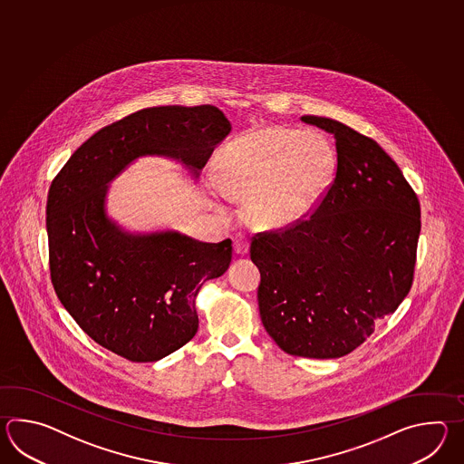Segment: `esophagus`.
I'll list each match as a JSON object with an SVG mask.
<instances>
[{
    "label": "esophagus",
    "instance_id": "1",
    "mask_svg": "<svg viewBox=\"0 0 464 464\" xmlns=\"http://www.w3.org/2000/svg\"><path fill=\"white\" fill-rule=\"evenodd\" d=\"M234 250H236L237 256H246L248 252V240L246 236L234 237Z\"/></svg>",
    "mask_w": 464,
    "mask_h": 464
}]
</instances>
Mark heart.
Masks as SVG:
<instances>
[{
	"label": "heart",
	"instance_id": "1",
	"mask_svg": "<svg viewBox=\"0 0 464 464\" xmlns=\"http://www.w3.org/2000/svg\"><path fill=\"white\" fill-rule=\"evenodd\" d=\"M336 172L334 146L318 134L278 126L256 128L237 138L218 162V188L246 200L256 227L290 226L325 198Z\"/></svg>",
	"mask_w": 464,
	"mask_h": 464
}]
</instances>
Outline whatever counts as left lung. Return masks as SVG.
<instances>
[{"instance_id":"1","label":"left lung","mask_w":464,"mask_h":464,"mask_svg":"<svg viewBox=\"0 0 464 464\" xmlns=\"http://www.w3.org/2000/svg\"><path fill=\"white\" fill-rule=\"evenodd\" d=\"M335 136L332 188L312 214L252 237L258 308L285 353L340 358L393 314L413 284L420 200L378 142L335 119L302 116Z\"/></svg>"}]
</instances>
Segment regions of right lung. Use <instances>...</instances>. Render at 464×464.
Here are the masks:
<instances>
[{"label":"right lung","instance_id":"1","mask_svg":"<svg viewBox=\"0 0 464 464\" xmlns=\"http://www.w3.org/2000/svg\"><path fill=\"white\" fill-rule=\"evenodd\" d=\"M230 122L210 104L140 109L98 130L51 182V282L82 332L129 362H158L198 334L196 298L232 260V240L132 236L106 218V184L139 156L204 168ZM198 176V172H196Z\"/></svg>","mask_w":464,"mask_h":464}]
</instances>
